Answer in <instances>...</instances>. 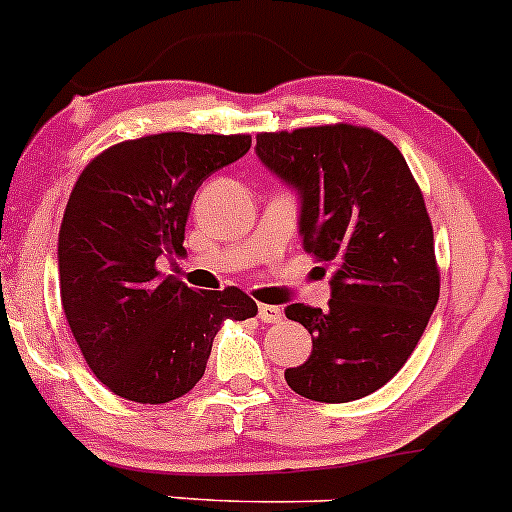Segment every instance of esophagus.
I'll return each instance as SVG.
<instances>
[{
	"mask_svg": "<svg viewBox=\"0 0 512 512\" xmlns=\"http://www.w3.org/2000/svg\"><path fill=\"white\" fill-rule=\"evenodd\" d=\"M258 318H261V323L266 325H273V323H281L283 320V308L281 305H258Z\"/></svg>",
	"mask_w": 512,
	"mask_h": 512,
	"instance_id": "34e87169",
	"label": "esophagus"
}]
</instances>
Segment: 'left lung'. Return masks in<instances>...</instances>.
<instances>
[{"label":"left lung","instance_id":"8db88e82","mask_svg":"<svg viewBox=\"0 0 512 512\" xmlns=\"http://www.w3.org/2000/svg\"><path fill=\"white\" fill-rule=\"evenodd\" d=\"M256 155L300 197L298 229L318 261L335 263L328 308L293 303L286 318L313 335L295 394L342 404L389 382L439 303L434 229L402 152L360 125L261 133Z\"/></svg>","mask_w":512,"mask_h":512}]
</instances>
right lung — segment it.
Instances as JSON below:
<instances>
[{"label": "right lung", "instance_id": "add662e5", "mask_svg": "<svg viewBox=\"0 0 512 512\" xmlns=\"http://www.w3.org/2000/svg\"><path fill=\"white\" fill-rule=\"evenodd\" d=\"M249 147V135H147L108 147L78 177L59 231L61 305L88 367L118 397H182L202 379L221 323L258 313L239 288L197 293L157 271L184 251L204 179Z\"/></svg>", "mask_w": 512, "mask_h": 512}]
</instances>
